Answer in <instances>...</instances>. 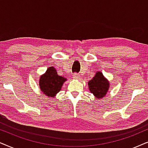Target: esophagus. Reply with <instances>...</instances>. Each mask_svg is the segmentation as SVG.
I'll return each mask as SVG.
<instances>
[{
    "mask_svg": "<svg viewBox=\"0 0 148 148\" xmlns=\"http://www.w3.org/2000/svg\"><path fill=\"white\" fill-rule=\"evenodd\" d=\"M73 78H74V79H78V78H80V76L78 75V74H74V75H73Z\"/></svg>",
    "mask_w": 148,
    "mask_h": 148,
    "instance_id": "esophagus-1",
    "label": "esophagus"
}]
</instances>
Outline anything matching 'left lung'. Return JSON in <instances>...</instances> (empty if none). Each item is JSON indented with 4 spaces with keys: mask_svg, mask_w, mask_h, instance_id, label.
<instances>
[{
    "mask_svg": "<svg viewBox=\"0 0 148 148\" xmlns=\"http://www.w3.org/2000/svg\"><path fill=\"white\" fill-rule=\"evenodd\" d=\"M90 92L98 99L106 97L110 88V82L102 72L98 71L95 73L93 78L88 82Z\"/></svg>",
    "mask_w": 148,
    "mask_h": 148,
    "instance_id": "left-lung-1",
    "label": "left lung"
}]
</instances>
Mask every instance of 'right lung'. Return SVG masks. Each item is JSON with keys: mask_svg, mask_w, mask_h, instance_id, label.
<instances>
[{"mask_svg": "<svg viewBox=\"0 0 148 148\" xmlns=\"http://www.w3.org/2000/svg\"><path fill=\"white\" fill-rule=\"evenodd\" d=\"M67 80L64 76L58 75L56 69L51 66L39 78V87L41 92L47 97H55L62 89L63 84Z\"/></svg>", "mask_w": 148, "mask_h": 148, "instance_id": "right-lung-1", "label": "right lung"}]
</instances>
